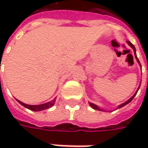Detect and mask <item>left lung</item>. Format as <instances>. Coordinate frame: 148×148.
I'll return each instance as SVG.
<instances>
[{"label": "left lung", "mask_w": 148, "mask_h": 148, "mask_svg": "<svg viewBox=\"0 0 148 148\" xmlns=\"http://www.w3.org/2000/svg\"><path fill=\"white\" fill-rule=\"evenodd\" d=\"M127 43H128V45H129V46H130V47H131V48H132V49H134V54H135V57H136V59H137V61H138V63H139V64H140L139 61H138V58H137V55H136V49H135V47H134V45H133V44H132V43H130V42H129V41H127ZM140 66H141V64H140ZM139 87H140V85H139ZM139 87H138V90H137V91H136V93H135V94H134V95H133V96H132V97H131V98H130V99H128V100H127V101H126V102H124V103H123V104H122V105H119V106H118V108H117V109H119V108H122L123 106H124V105H128V103H129V102H131V101H132V99H134V96H135V95H136V94H137V93H138V90H139ZM89 105H90V107H92V108H93V109H94V110H100V111H104V110H102V109H100V108H99V107H98V106H97V105H95V104H92V103H90H90H89Z\"/></svg>", "instance_id": "1"}]
</instances>
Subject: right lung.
Wrapping results in <instances>:
<instances>
[{
    "instance_id": "obj_1",
    "label": "right lung",
    "mask_w": 148,
    "mask_h": 148,
    "mask_svg": "<svg viewBox=\"0 0 148 148\" xmlns=\"http://www.w3.org/2000/svg\"><path fill=\"white\" fill-rule=\"evenodd\" d=\"M55 100H56V99H54L53 100H52V101L47 102V103H45V104H42V105H27V104H25V103H23V102H21V101L17 99V101L20 103V105H22L23 106H25V108H27V109H29V110H30L33 111H41L43 110H47V109H49V108H51V107L54 105Z\"/></svg>"
}]
</instances>
